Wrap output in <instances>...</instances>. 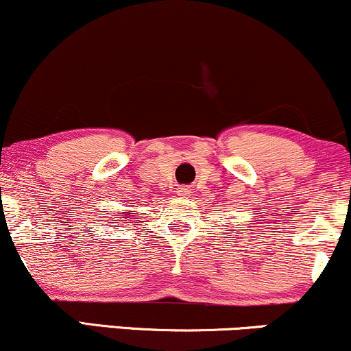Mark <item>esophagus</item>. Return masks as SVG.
<instances>
[{
    "label": "esophagus",
    "instance_id": "esophagus-1",
    "mask_svg": "<svg viewBox=\"0 0 351 351\" xmlns=\"http://www.w3.org/2000/svg\"><path fill=\"white\" fill-rule=\"evenodd\" d=\"M179 195L182 197V199H191V197H192V191H191V189H189V187H182V189H180V191H179Z\"/></svg>",
    "mask_w": 351,
    "mask_h": 351
}]
</instances>
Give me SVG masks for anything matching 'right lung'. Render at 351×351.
Returning <instances> with one entry per match:
<instances>
[{"instance_id":"add662e5","label":"right lung","mask_w":351,"mask_h":351,"mask_svg":"<svg viewBox=\"0 0 351 351\" xmlns=\"http://www.w3.org/2000/svg\"><path fill=\"white\" fill-rule=\"evenodd\" d=\"M136 215H139V213H136ZM136 215H131L130 212H126V210H123L121 213H118L117 218H119V220H121V221H126V223H130L131 220H134ZM110 223H113V221H110Z\"/></svg>"}]
</instances>
